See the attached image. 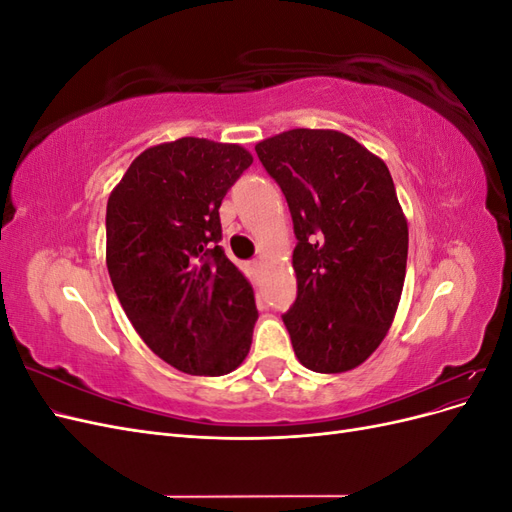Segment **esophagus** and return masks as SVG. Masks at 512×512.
Masks as SVG:
<instances>
[{"instance_id": "34e87169", "label": "esophagus", "mask_w": 512, "mask_h": 512, "mask_svg": "<svg viewBox=\"0 0 512 512\" xmlns=\"http://www.w3.org/2000/svg\"><path fill=\"white\" fill-rule=\"evenodd\" d=\"M254 267H256V269H260V267H262V262H260V260H254Z\"/></svg>"}]
</instances>
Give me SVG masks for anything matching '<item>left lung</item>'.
<instances>
[{
  "label": "left lung",
  "instance_id": "1",
  "mask_svg": "<svg viewBox=\"0 0 512 512\" xmlns=\"http://www.w3.org/2000/svg\"><path fill=\"white\" fill-rule=\"evenodd\" d=\"M299 243L294 354L318 374L365 363L389 333L406 280L408 220L384 160L337 130L297 128L256 143Z\"/></svg>",
  "mask_w": 512,
  "mask_h": 512
}]
</instances>
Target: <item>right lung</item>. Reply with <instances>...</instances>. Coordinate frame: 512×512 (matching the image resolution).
Instances as JSON below:
<instances>
[{
  "mask_svg": "<svg viewBox=\"0 0 512 512\" xmlns=\"http://www.w3.org/2000/svg\"><path fill=\"white\" fill-rule=\"evenodd\" d=\"M254 162L235 143L183 136L136 156L106 205V267L134 331L190 376H224L250 352V280L220 245V205Z\"/></svg>",
  "mask_w": 512,
  "mask_h": 512,
  "instance_id": "obj_1",
  "label": "right lung"
}]
</instances>
